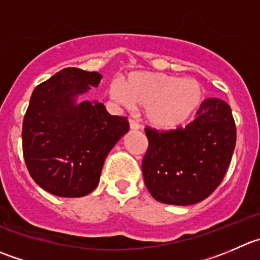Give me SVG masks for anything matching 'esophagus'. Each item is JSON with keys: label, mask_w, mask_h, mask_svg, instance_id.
<instances>
[{"label": "esophagus", "mask_w": 260, "mask_h": 260, "mask_svg": "<svg viewBox=\"0 0 260 260\" xmlns=\"http://www.w3.org/2000/svg\"><path fill=\"white\" fill-rule=\"evenodd\" d=\"M128 123H130V128H132V130H138V128H140L139 123H138L135 120H133V118L128 120Z\"/></svg>", "instance_id": "1"}]
</instances>
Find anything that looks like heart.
Listing matches in <instances>:
<instances>
[{
    "mask_svg": "<svg viewBox=\"0 0 260 260\" xmlns=\"http://www.w3.org/2000/svg\"><path fill=\"white\" fill-rule=\"evenodd\" d=\"M204 94V86L195 79L150 71L130 73L122 83L116 79L108 88V95L117 105L144 106L148 122L162 130H174L191 120Z\"/></svg>",
    "mask_w": 260,
    "mask_h": 260,
    "instance_id": "1",
    "label": "heart"
}]
</instances>
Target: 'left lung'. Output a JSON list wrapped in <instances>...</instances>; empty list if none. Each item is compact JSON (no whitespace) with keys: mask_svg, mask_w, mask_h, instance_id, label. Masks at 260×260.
Instances as JSON below:
<instances>
[{"mask_svg":"<svg viewBox=\"0 0 260 260\" xmlns=\"http://www.w3.org/2000/svg\"><path fill=\"white\" fill-rule=\"evenodd\" d=\"M148 149L142 170L155 200L190 206L208 198L223 180L236 144L231 107L208 98L185 127L158 132L145 127Z\"/></svg>","mask_w":260,"mask_h":260,"instance_id":"obj_1","label":"left lung"}]
</instances>
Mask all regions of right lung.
I'll list each match as a JSON object with an SVG mask.
<instances>
[{"label":"right lung","mask_w":260,"mask_h":260,"mask_svg":"<svg viewBox=\"0 0 260 260\" xmlns=\"http://www.w3.org/2000/svg\"><path fill=\"white\" fill-rule=\"evenodd\" d=\"M95 71L66 68L36 86L23 121V154L34 181L53 195L80 198L97 187L106 157L128 132L127 117L76 97L98 86Z\"/></svg>","instance_id":"obj_1"}]
</instances>
